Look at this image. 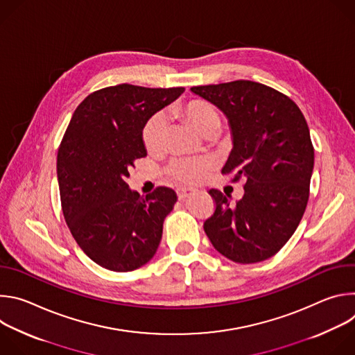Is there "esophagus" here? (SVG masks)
Returning <instances> with one entry per match:
<instances>
[{"instance_id": "1", "label": "esophagus", "mask_w": 355, "mask_h": 355, "mask_svg": "<svg viewBox=\"0 0 355 355\" xmlns=\"http://www.w3.org/2000/svg\"><path fill=\"white\" fill-rule=\"evenodd\" d=\"M195 193H196V189H193V188H178L177 189L178 199H181V200H184V199H187V198H189Z\"/></svg>"}]
</instances>
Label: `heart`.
<instances>
[{"mask_svg": "<svg viewBox=\"0 0 355 355\" xmlns=\"http://www.w3.org/2000/svg\"><path fill=\"white\" fill-rule=\"evenodd\" d=\"M174 112L184 116L204 137H215L220 132L222 119L218 108L204 99H192L174 108ZM170 119L164 111L151 115L141 130V140L147 150L159 151L166 144ZM212 163L207 159H175L168 167L170 175L182 184L199 182L211 170Z\"/></svg>", "mask_w": 355, "mask_h": 355, "instance_id": "1", "label": "heart"}]
</instances>
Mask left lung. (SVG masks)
I'll return each mask as SVG.
<instances>
[{"instance_id": "8db88e82", "label": "left lung", "mask_w": 355, "mask_h": 355, "mask_svg": "<svg viewBox=\"0 0 355 355\" xmlns=\"http://www.w3.org/2000/svg\"><path fill=\"white\" fill-rule=\"evenodd\" d=\"M191 91L227 118L233 148L222 174L244 181L236 204H230L232 196L209 191L216 209L204 230L226 259L264 261L291 239L308 205L315 150L306 119L291 98L254 81Z\"/></svg>"}]
</instances>
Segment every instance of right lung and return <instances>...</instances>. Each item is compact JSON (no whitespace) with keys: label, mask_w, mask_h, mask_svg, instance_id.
Here are the masks:
<instances>
[{"label":"right lung","mask_w":355,"mask_h":355,"mask_svg":"<svg viewBox=\"0 0 355 355\" xmlns=\"http://www.w3.org/2000/svg\"><path fill=\"white\" fill-rule=\"evenodd\" d=\"M184 91L119 84L89 94L73 114L58 153L62 209L77 244L101 267L133 271L156 254L177 193L157 187L144 196L126 178L147 156L146 121Z\"/></svg>","instance_id":"add662e5"}]
</instances>
